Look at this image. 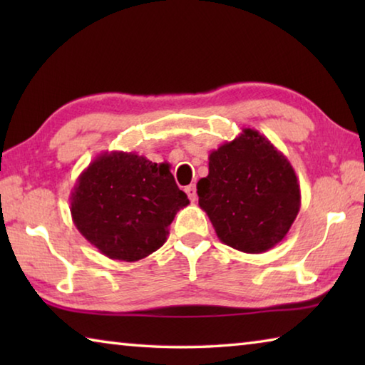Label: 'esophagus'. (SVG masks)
I'll use <instances>...</instances> for the list:
<instances>
[{
    "label": "esophagus",
    "mask_w": 365,
    "mask_h": 365,
    "mask_svg": "<svg viewBox=\"0 0 365 365\" xmlns=\"http://www.w3.org/2000/svg\"><path fill=\"white\" fill-rule=\"evenodd\" d=\"M185 191H187V195L190 197L191 202H195L197 200V195H196V187L195 185H188L187 188H185Z\"/></svg>",
    "instance_id": "esophagus-1"
}]
</instances>
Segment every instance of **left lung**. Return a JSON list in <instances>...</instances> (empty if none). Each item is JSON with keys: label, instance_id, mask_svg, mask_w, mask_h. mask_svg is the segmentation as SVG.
I'll return each instance as SVG.
<instances>
[{"label": "left lung", "instance_id": "8db88e82", "mask_svg": "<svg viewBox=\"0 0 365 365\" xmlns=\"http://www.w3.org/2000/svg\"><path fill=\"white\" fill-rule=\"evenodd\" d=\"M196 188L220 242L250 255L279 245L301 207L293 165L255 128L209 154V174Z\"/></svg>", "mask_w": 365, "mask_h": 365}]
</instances>
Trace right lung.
I'll list each match as a JSON object with an SVG mask.
<instances>
[{
  "label": "right lung",
  "instance_id": "1",
  "mask_svg": "<svg viewBox=\"0 0 365 365\" xmlns=\"http://www.w3.org/2000/svg\"><path fill=\"white\" fill-rule=\"evenodd\" d=\"M188 205L169 164L123 151L96 156L71 193L77 230L101 255L127 262L159 250L175 214Z\"/></svg>",
  "mask_w": 365,
  "mask_h": 365
}]
</instances>
